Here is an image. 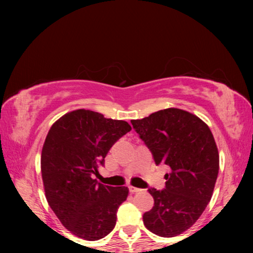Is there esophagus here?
<instances>
[{"instance_id":"esophagus-1","label":"esophagus","mask_w":253,"mask_h":253,"mask_svg":"<svg viewBox=\"0 0 253 253\" xmlns=\"http://www.w3.org/2000/svg\"><path fill=\"white\" fill-rule=\"evenodd\" d=\"M129 191L131 192V193H137V192H140L141 191V189H138V188H136V186H129Z\"/></svg>"}]
</instances>
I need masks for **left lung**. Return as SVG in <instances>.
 Listing matches in <instances>:
<instances>
[{
  "label": "left lung",
  "mask_w": 253,
  "mask_h": 253,
  "mask_svg": "<svg viewBox=\"0 0 253 253\" xmlns=\"http://www.w3.org/2000/svg\"><path fill=\"white\" fill-rule=\"evenodd\" d=\"M131 124L155 165L169 168L165 189H148L154 206L144 213L145 227L158 236H177L199 219L212 198L219 172L215 140L199 117L177 108L159 110Z\"/></svg>",
  "instance_id": "left-lung-1"
}]
</instances>
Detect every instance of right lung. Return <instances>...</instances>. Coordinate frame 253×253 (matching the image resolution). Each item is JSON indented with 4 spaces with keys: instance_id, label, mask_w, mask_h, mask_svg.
I'll list each match as a JSON object with an SVG mask.
<instances>
[{
    "instance_id": "right-lung-1",
    "label": "right lung",
    "mask_w": 253,
    "mask_h": 253,
    "mask_svg": "<svg viewBox=\"0 0 253 253\" xmlns=\"http://www.w3.org/2000/svg\"><path fill=\"white\" fill-rule=\"evenodd\" d=\"M130 130L126 121L86 109L65 114L51 126L41 153L44 193L55 215L76 236L98 241L115 227L129 189L103 185L93 175Z\"/></svg>"
}]
</instances>
